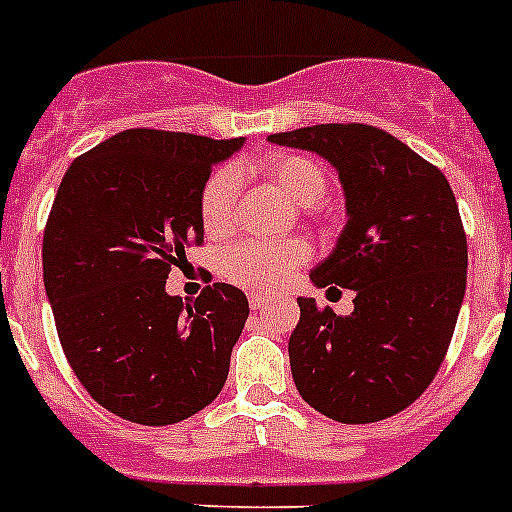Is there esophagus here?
<instances>
[{
  "instance_id": "obj_1",
  "label": "esophagus",
  "mask_w": 512,
  "mask_h": 512,
  "mask_svg": "<svg viewBox=\"0 0 512 512\" xmlns=\"http://www.w3.org/2000/svg\"><path fill=\"white\" fill-rule=\"evenodd\" d=\"M270 304V299L268 296H262V293H255V296H250V306H252V311H260V309H265V306Z\"/></svg>"
}]
</instances>
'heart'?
<instances>
[{
  "label": "heart",
  "mask_w": 512,
  "mask_h": 512,
  "mask_svg": "<svg viewBox=\"0 0 512 512\" xmlns=\"http://www.w3.org/2000/svg\"><path fill=\"white\" fill-rule=\"evenodd\" d=\"M275 188L286 193L296 206L314 208L327 195V172L319 162L304 154H270L255 167ZM239 180L237 170L221 167L203 182L198 211L201 224L208 237H226L234 229L239 206ZM311 257L309 247L299 239L291 242H242L231 244L221 252L219 270L231 286L247 291L275 293L281 291L301 265Z\"/></svg>",
  "instance_id": "heart-1"
}]
</instances>
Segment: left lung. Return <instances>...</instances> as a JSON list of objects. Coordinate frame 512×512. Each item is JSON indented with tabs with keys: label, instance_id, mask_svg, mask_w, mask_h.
<instances>
[{
	"label": "left lung",
	"instance_id": "obj_1",
	"mask_svg": "<svg viewBox=\"0 0 512 512\" xmlns=\"http://www.w3.org/2000/svg\"><path fill=\"white\" fill-rule=\"evenodd\" d=\"M268 141L317 151L340 172L348 224L311 270L319 288L355 291L337 317L299 299L291 373L309 407L366 425L410 407L441 368L466 291V231L435 164L366 123H322Z\"/></svg>",
	"mask_w": 512,
	"mask_h": 512
}]
</instances>
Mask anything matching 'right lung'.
I'll use <instances>...</instances> for the list:
<instances>
[{
  "instance_id": "1",
  "label": "right lung",
  "mask_w": 512,
  "mask_h": 512,
  "mask_svg": "<svg viewBox=\"0 0 512 512\" xmlns=\"http://www.w3.org/2000/svg\"><path fill=\"white\" fill-rule=\"evenodd\" d=\"M244 139L128 128L69 164L43 231V283L71 371L97 404L139 425H172L219 397L250 317L239 288L193 304L164 291L188 247L213 164Z\"/></svg>"
}]
</instances>
